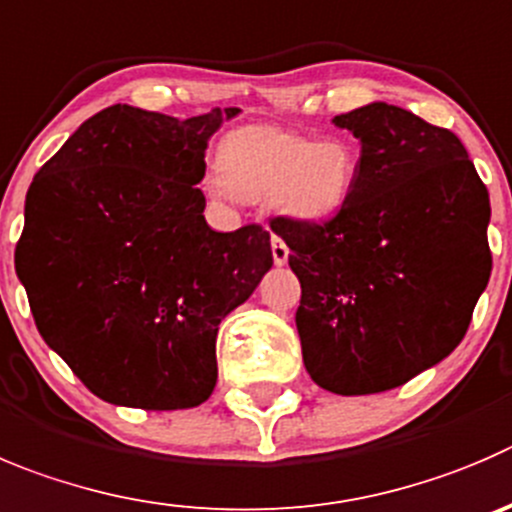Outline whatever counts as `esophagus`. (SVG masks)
<instances>
[{"instance_id":"34e87169","label":"esophagus","mask_w":512,"mask_h":512,"mask_svg":"<svg viewBox=\"0 0 512 512\" xmlns=\"http://www.w3.org/2000/svg\"><path fill=\"white\" fill-rule=\"evenodd\" d=\"M271 253H274V261L279 266L289 261V246H286V243H284V238L271 236Z\"/></svg>"}]
</instances>
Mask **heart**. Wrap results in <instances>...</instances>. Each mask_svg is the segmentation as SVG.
I'll use <instances>...</instances> for the list:
<instances>
[{"instance_id": "obj_1", "label": "heart", "mask_w": 512, "mask_h": 512, "mask_svg": "<svg viewBox=\"0 0 512 512\" xmlns=\"http://www.w3.org/2000/svg\"><path fill=\"white\" fill-rule=\"evenodd\" d=\"M218 180L243 201H266L296 221H324L354 191L359 150L344 138L314 140L274 125H246L218 143ZM218 193L223 189L218 186Z\"/></svg>"}]
</instances>
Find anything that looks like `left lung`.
<instances>
[{
	"instance_id": "left-lung-1",
	"label": "left lung",
	"mask_w": 512,
	"mask_h": 512,
	"mask_svg": "<svg viewBox=\"0 0 512 512\" xmlns=\"http://www.w3.org/2000/svg\"><path fill=\"white\" fill-rule=\"evenodd\" d=\"M362 143L342 211L271 218L301 284L306 372L334 394H377L442 362L493 269L490 198L465 145L410 110L372 102L334 118Z\"/></svg>"
}]
</instances>
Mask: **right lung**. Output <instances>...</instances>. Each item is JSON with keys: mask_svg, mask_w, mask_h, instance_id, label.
<instances>
[{"mask_svg": "<svg viewBox=\"0 0 512 512\" xmlns=\"http://www.w3.org/2000/svg\"><path fill=\"white\" fill-rule=\"evenodd\" d=\"M236 113L105 107L29 186L17 276L42 339L105 402H206L218 324L274 264L264 226L221 233L203 218L208 138Z\"/></svg>", "mask_w": 512, "mask_h": 512, "instance_id": "obj_1", "label": "right lung"}]
</instances>
